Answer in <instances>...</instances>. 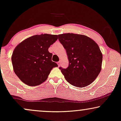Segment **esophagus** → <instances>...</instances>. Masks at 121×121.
I'll list each match as a JSON object with an SVG mask.
<instances>
[{
  "label": "esophagus",
  "instance_id": "esophagus-1",
  "mask_svg": "<svg viewBox=\"0 0 121 121\" xmlns=\"http://www.w3.org/2000/svg\"><path fill=\"white\" fill-rule=\"evenodd\" d=\"M57 64H58V67L60 66V61H59V62H57Z\"/></svg>",
  "mask_w": 121,
  "mask_h": 121
}]
</instances>
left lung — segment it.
I'll list each match as a JSON object with an SVG mask.
<instances>
[{
  "mask_svg": "<svg viewBox=\"0 0 121 121\" xmlns=\"http://www.w3.org/2000/svg\"><path fill=\"white\" fill-rule=\"evenodd\" d=\"M58 39L67 52L69 66L59 68L68 82L76 87L90 85L101 72L102 54L98 44L84 35L63 34Z\"/></svg>",
  "mask_w": 121,
  "mask_h": 121,
  "instance_id": "8db88e82",
  "label": "left lung"
}]
</instances>
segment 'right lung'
Masks as SVG:
<instances>
[{
    "mask_svg": "<svg viewBox=\"0 0 121 121\" xmlns=\"http://www.w3.org/2000/svg\"><path fill=\"white\" fill-rule=\"evenodd\" d=\"M57 39V35H36L15 48L11 56L13 69L24 83L31 86L40 85L47 80L53 68L58 67L48 51Z\"/></svg>",
    "mask_w": 121,
    "mask_h": 121,
    "instance_id": "obj_1",
    "label": "right lung"
}]
</instances>
